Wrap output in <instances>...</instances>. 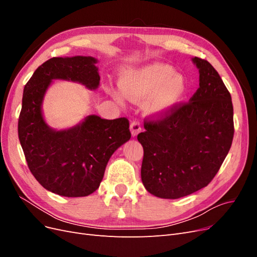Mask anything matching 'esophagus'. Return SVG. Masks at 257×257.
Returning <instances> with one entry per match:
<instances>
[{
	"instance_id": "1",
	"label": "esophagus",
	"mask_w": 257,
	"mask_h": 257,
	"mask_svg": "<svg viewBox=\"0 0 257 257\" xmlns=\"http://www.w3.org/2000/svg\"><path fill=\"white\" fill-rule=\"evenodd\" d=\"M130 130H131V134L133 137H136L139 133L142 132V125L141 123H139L138 121H133L131 123L130 125Z\"/></svg>"
}]
</instances>
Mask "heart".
I'll return each mask as SVG.
<instances>
[{"instance_id": "obj_1", "label": "heart", "mask_w": 257, "mask_h": 257, "mask_svg": "<svg viewBox=\"0 0 257 257\" xmlns=\"http://www.w3.org/2000/svg\"><path fill=\"white\" fill-rule=\"evenodd\" d=\"M121 90L109 88L108 92L120 106L127 97L138 103L147 99L148 113L163 116L175 110L188 94V82L183 76L176 74L167 64L153 63L131 69L122 76Z\"/></svg>"}]
</instances>
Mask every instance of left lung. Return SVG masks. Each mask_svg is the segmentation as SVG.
I'll return each mask as SVG.
<instances>
[{"mask_svg":"<svg viewBox=\"0 0 257 257\" xmlns=\"http://www.w3.org/2000/svg\"><path fill=\"white\" fill-rule=\"evenodd\" d=\"M192 62L199 73L195 94L163 120L146 121L137 136L144 148L142 181L160 198L177 199L207 186L234 137L228 90L208 61L195 57Z\"/></svg>","mask_w":257,"mask_h":257,"instance_id":"left-lung-1","label":"left lung"}]
</instances>
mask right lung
<instances>
[{"label": "right lung", "instance_id": "obj_1", "mask_svg": "<svg viewBox=\"0 0 257 257\" xmlns=\"http://www.w3.org/2000/svg\"><path fill=\"white\" fill-rule=\"evenodd\" d=\"M97 62L83 56L51 58L36 69L23 90L18 136L28 166L46 190L61 196L82 197L95 192L111 155L131 138L125 118L106 120L89 114L62 130L45 120L43 103L53 80L96 90Z\"/></svg>", "mask_w": 257, "mask_h": 257}]
</instances>
